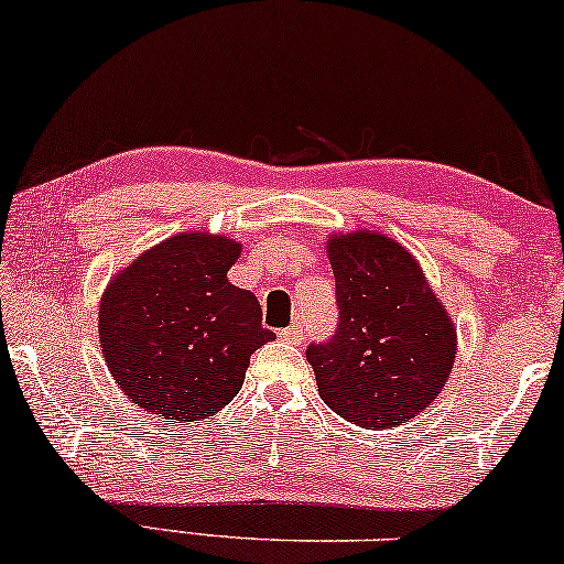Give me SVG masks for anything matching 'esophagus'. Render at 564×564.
<instances>
[{
    "label": "esophagus",
    "mask_w": 564,
    "mask_h": 564,
    "mask_svg": "<svg viewBox=\"0 0 564 564\" xmlns=\"http://www.w3.org/2000/svg\"><path fill=\"white\" fill-rule=\"evenodd\" d=\"M280 340L284 343H300L302 340V327L300 325H290L280 330Z\"/></svg>",
    "instance_id": "34e87169"
}]
</instances>
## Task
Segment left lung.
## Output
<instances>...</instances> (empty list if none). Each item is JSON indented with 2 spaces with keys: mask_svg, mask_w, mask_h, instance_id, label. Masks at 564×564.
Masks as SVG:
<instances>
[{
  "mask_svg": "<svg viewBox=\"0 0 564 564\" xmlns=\"http://www.w3.org/2000/svg\"><path fill=\"white\" fill-rule=\"evenodd\" d=\"M340 325L310 345L319 398L360 429L386 431L423 413L452 376L454 317L401 241L355 229L327 237Z\"/></svg>",
  "mask_w": 564,
  "mask_h": 564,
  "instance_id": "obj_1",
  "label": "left lung"
}]
</instances>
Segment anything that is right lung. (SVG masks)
I'll list each match as a JSON object with an SVG mask.
<instances>
[{
  "instance_id": "1",
  "label": "right lung",
  "mask_w": 564,
  "mask_h": 564,
  "mask_svg": "<svg viewBox=\"0 0 564 564\" xmlns=\"http://www.w3.org/2000/svg\"><path fill=\"white\" fill-rule=\"evenodd\" d=\"M239 254L237 239L181 231L108 282L102 358L135 405L184 423L216 415L239 393L249 355L274 337L254 294L227 280Z\"/></svg>"
}]
</instances>
